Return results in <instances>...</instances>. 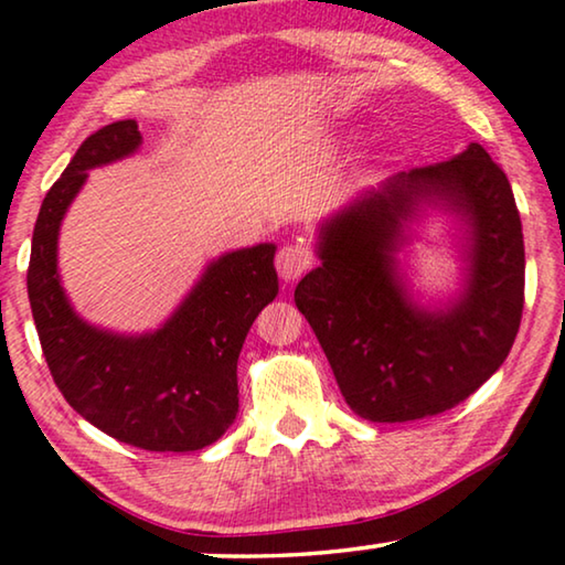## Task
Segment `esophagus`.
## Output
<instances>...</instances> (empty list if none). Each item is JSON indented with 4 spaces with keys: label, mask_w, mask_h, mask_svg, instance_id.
I'll use <instances>...</instances> for the list:
<instances>
[{
    "label": "esophagus",
    "mask_w": 565,
    "mask_h": 565,
    "mask_svg": "<svg viewBox=\"0 0 565 565\" xmlns=\"http://www.w3.org/2000/svg\"><path fill=\"white\" fill-rule=\"evenodd\" d=\"M312 250L307 243L294 241L286 243L284 248L276 253V271L284 281H297L301 274H307L312 268Z\"/></svg>",
    "instance_id": "1"
}]
</instances>
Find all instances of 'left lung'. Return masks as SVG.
<instances>
[{
    "instance_id": "left-lung-1",
    "label": "left lung",
    "mask_w": 565,
    "mask_h": 565,
    "mask_svg": "<svg viewBox=\"0 0 565 565\" xmlns=\"http://www.w3.org/2000/svg\"><path fill=\"white\" fill-rule=\"evenodd\" d=\"M425 195L469 214V289L448 313H423L393 271L401 222ZM322 266L294 291L355 415L433 417L468 399L518 338L524 305L522 222L510 179L479 142L363 194L322 227Z\"/></svg>"
}]
</instances>
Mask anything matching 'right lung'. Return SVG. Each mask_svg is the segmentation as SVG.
I'll use <instances>...</instances> for the list:
<instances>
[{
    "label": "right lung",
    "instance_id": "1",
    "mask_svg": "<svg viewBox=\"0 0 565 565\" xmlns=\"http://www.w3.org/2000/svg\"><path fill=\"white\" fill-rule=\"evenodd\" d=\"M138 146L135 120L105 125L78 146L38 214L28 297L51 376L78 415L135 448L200 450L237 415V355L253 320L279 291L276 248L264 243L222 256L153 335H109L78 320L55 271L61 220L86 171Z\"/></svg>",
    "mask_w": 565,
    "mask_h": 565
}]
</instances>
